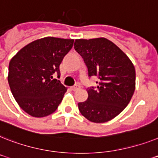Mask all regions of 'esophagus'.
<instances>
[{"mask_svg":"<svg viewBox=\"0 0 158 158\" xmlns=\"http://www.w3.org/2000/svg\"><path fill=\"white\" fill-rule=\"evenodd\" d=\"M80 87V86L79 85H75V86H73V87H71V90H73V91H76V90H78Z\"/></svg>","mask_w":158,"mask_h":158,"instance_id":"esophagus-1","label":"esophagus"}]
</instances>
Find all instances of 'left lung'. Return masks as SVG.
Returning <instances> with one entry per match:
<instances>
[{"label": "left lung", "instance_id": "8db88e82", "mask_svg": "<svg viewBox=\"0 0 158 158\" xmlns=\"http://www.w3.org/2000/svg\"><path fill=\"white\" fill-rule=\"evenodd\" d=\"M75 50L84 60L88 76H97V87H89L88 98L79 103V112L94 123H104L126 108L134 93L136 71L132 61L105 38L76 39Z\"/></svg>", "mask_w": 158, "mask_h": 158}]
</instances>
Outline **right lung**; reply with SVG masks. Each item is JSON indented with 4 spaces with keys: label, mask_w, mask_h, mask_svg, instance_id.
Wrapping results in <instances>:
<instances>
[{
    "label": "right lung",
    "mask_w": 158,
    "mask_h": 158,
    "mask_svg": "<svg viewBox=\"0 0 158 158\" xmlns=\"http://www.w3.org/2000/svg\"><path fill=\"white\" fill-rule=\"evenodd\" d=\"M74 39L46 37L30 42L9 62L8 82L18 105L34 117L56 111L67 87L53 74L60 75L59 65L72 48Z\"/></svg>",
    "instance_id": "1"
}]
</instances>
